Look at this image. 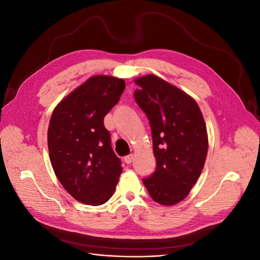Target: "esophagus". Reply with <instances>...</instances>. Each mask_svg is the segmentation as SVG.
Wrapping results in <instances>:
<instances>
[{"label": "esophagus", "instance_id": "1", "mask_svg": "<svg viewBox=\"0 0 260 260\" xmlns=\"http://www.w3.org/2000/svg\"><path fill=\"white\" fill-rule=\"evenodd\" d=\"M123 160H124L125 164H131L132 160H133V154H129V155L125 156L124 158H123Z\"/></svg>", "mask_w": 260, "mask_h": 260}]
</instances>
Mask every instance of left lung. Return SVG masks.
Returning <instances> with one entry per match:
<instances>
[{
    "mask_svg": "<svg viewBox=\"0 0 260 260\" xmlns=\"http://www.w3.org/2000/svg\"><path fill=\"white\" fill-rule=\"evenodd\" d=\"M135 99L152 128L156 170L143 183L165 206L183 201L201 176L208 151L205 121L195 100L155 75L137 78Z\"/></svg>",
    "mask_w": 260,
    "mask_h": 260,
    "instance_id": "1",
    "label": "left lung"
}]
</instances>
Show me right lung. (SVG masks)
Returning <instances> with one entry per match:
<instances>
[{"instance_id": "right-lung-1", "label": "right lung", "mask_w": 260, "mask_h": 260, "mask_svg": "<svg viewBox=\"0 0 260 260\" xmlns=\"http://www.w3.org/2000/svg\"><path fill=\"white\" fill-rule=\"evenodd\" d=\"M124 80L92 76L54 108L48 130L52 167L78 202L99 206L112 198L122 167L104 117L118 103Z\"/></svg>"}]
</instances>
